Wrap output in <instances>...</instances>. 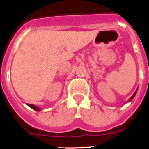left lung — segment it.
Listing matches in <instances>:
<instances>
[{"label": "left lung", "instance_id": "obj_1", "mask_svg": "<svg viewBox=\"0 0 149 149\" xmlns=\"http://www.w3.org/2000/svg\"><path fill=\"white\" fill-rule=\"evenodd\" d=\"M137 90H136V91L134 92V93L133 95H132V97H130V98L129 100H128V102H130V101H131L132 100H133V99H134V97H135V95H136V93H137Z\"/></svg>", "mask_w": 149, "mask_h": 149}]
</instances>
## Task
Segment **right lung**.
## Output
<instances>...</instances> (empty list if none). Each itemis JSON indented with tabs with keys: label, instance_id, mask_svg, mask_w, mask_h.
Wrapping results in <instances>:
<instances>
[{
	"label": "right lung",
	"instance_id": "right-lung-1",
	"mask_svg": "<svg viewBox=\"0 0 149 149\" xmlns=\"http://www.w3.org/2000/svg\"><path fill=\"white\" fill-rule=\"evenodd\" d=\"M28 106L30 107V108H31L32 109H33V110L37 111H41V109L40 108H38V107H37V106H35V105L33 104H28Z\"/></svg>",
	"mask_w": 149,
	"mask_h": 149
}]
</instances>
